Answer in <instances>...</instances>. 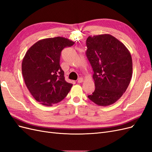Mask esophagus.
Segmentation results:
<instances>
[{
    "instance_id": "esophagus-1",
    "label": "esophagus",
    "mask_w": 152,
    "mask_h": 152,
    "mask_svg": "<svg viewBox=\"0 0 152 152\" xmlns=\"http://www.w3.org/2000/svg\"><path fill=\"white\" fill-rule=\"evenodd\" d=\"M83 81H84L83 78L80 77V78H79V79H78L77 82H78V83H82V82H83Z\"/></svg>"
}]
</instances>
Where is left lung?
Listing matches in <instances>:
<instances>
[{
    "instance_id": "obj_1",
    "label": "left lung",
    "mask_w": 152,
    "mask_h": 152,
    "mask_svg": "<svg viewBox=\"0 0 152 152\" xmlns=\"http://www.w3.org/2000/svg\"><path fill=\"white\" fill-rule=\"evenodd\" d=\"M86 56L93 68L95 90L87 96L99 106L115 103L125 93L132 73L130 52L110 34L89 36Z\"/></svg>"
}]
</instances>
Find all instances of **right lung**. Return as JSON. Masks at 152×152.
<instances>
[{
    "instance_id": "right-lung-1",
    "label": "right lung",
    "mask_w": 152,
    "mask_h": 152,
    "mask_svg": "<svg viewBox=\"0 0 152 152\" xmlns=\"http://www.w3.org/2000/svg\"><path fill=\"white\" fill-rule=\"evenodd\" d=\"M74 44L61 37L44 39L26 53L21 65L23 77L31 94L42 104L58 103L70 91L73 84L65 80L59 59L62 50Z\"/></svg>"
}]
</instances>
